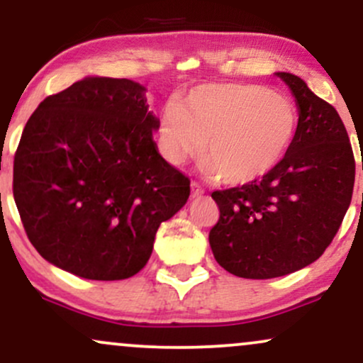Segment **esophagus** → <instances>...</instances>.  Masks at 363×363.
<instances>
[{"instance_id": "1", "label": "esophagus", "mask_w": 363, "mask_h": 363, "mask_svg": "<svg viewBox=\"0 0 363 363\" xmlns=\"http://www.w3.org/2000/svg\"><path fill=\"white\" fill-rule=\"evenodd\" d=\"M203 193H205V189H203L198 182H191V196H193V198H198V196H201Z\"/></svg>"}]
</instances>
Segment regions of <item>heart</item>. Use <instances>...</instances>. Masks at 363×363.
<instances>
[{
	"instance_id": "b5f03b06",
	"label": "heart",
	"mask_w": 363,
	"mask_h": 363,
	"mask_svg": "<svg viewBox=\"0 0 363 363\" xmlns=\"http://www.w3.org/2000/svg\"><path fill=\"white\" fill-rule=\"evenodd\" d=\"M297 121L295 106L278 91L256 83H206L164 107L160 148L176 165L203 150L208 176L242 186L280 164Z\"/></svg>"
}]
</instances>
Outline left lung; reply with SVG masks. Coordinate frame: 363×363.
I'll list each match as a JSON object with an SVG mask.
<instances>
[{
  "instance_id": "8db88e82",
  "label": "left lung",
  "mask_w": 363,
  "mask_h": 363,
  "mask_svg": "<svg viewBox=\"0 0 363 363\" xmlns=\"http://www.w3.org/2000/svg\"><path fill=\"white\" fill-rule=\"evenodd\" d=\"M277 74L298 107L294 143L264 177L211 193L220 210L208 237L215 259L251 280L283 277L319 259L343 222L355 184L353 150L335 107L302 78Z\"/></svg>"
}]
</instances>
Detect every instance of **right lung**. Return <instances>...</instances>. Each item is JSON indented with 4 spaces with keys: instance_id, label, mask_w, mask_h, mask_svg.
<instances>
[{
    "instance_id": "right-lung-1",
    "label": "right lung",
    "mask_w": 363,
    "mask_h": 363,
    "mask_svg": "<svg viewBox=\"0 0 363 363\" xmlns=\"http://www.w3.org/2000/svg\"><path fill=\"white\" fill-rule=\"evenodd\" d=\"M158 126L145 86L126 78H83L39 104L15 153L13 196L45 261L102 281L143 269L191 193L158 153Z\"/></svg>"
}]
</instances>
